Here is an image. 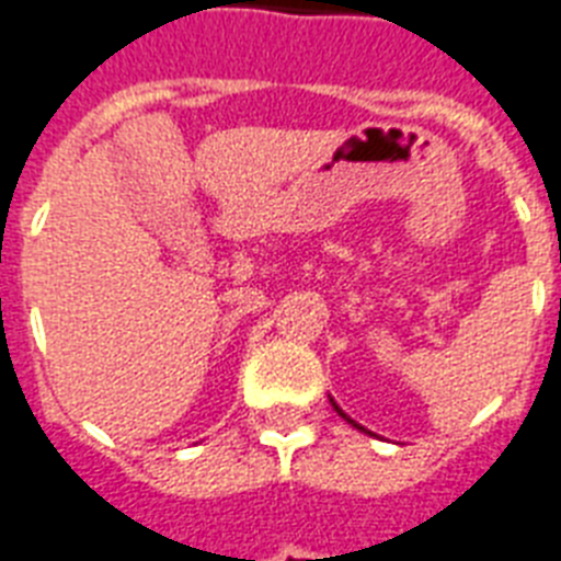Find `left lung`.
I'll return each instance as SVG.
<instances>
[{"label": "left lung", "mask_w": 561, "mask_h": 561, "mask_svg": "<svg viewBox=\"0 0 561 561\" xmlns=\"http://www.w3.org/2000/svg\"><path fill=\"white\" fill-rule=\"evenodd\" d=\"M332 405H335V400H332ZM335 412H337V414H341V417H344V421H350V417H347V414H344V412H341V409H337V405H335ZM350 423H353V426H358V423H356V421H350ZM358 430H362V426H358Z\"/></svg>", "instance_id": "1"}]
</instances>
